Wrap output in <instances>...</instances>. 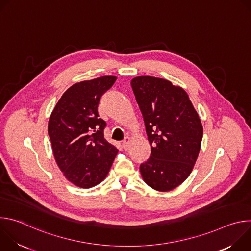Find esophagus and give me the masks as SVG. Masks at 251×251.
<instances>
[{
  "mask_svg": "<svg viewBox=\"0 0 251 251\" xmlns=\"http://www.w3.org/2000/svg\"><path fill=\"white\" fill-rule=\"evenodd\" d=\"M129 146H130V138L129 137H126L124 139V141L122 142V147L124 150H128L129 149Z\"/></svg>",
  "mask_w": 251,
  "mask_h": 251,
  "instance_id": "1",
  "label": "esophagus"
}]
</instances>
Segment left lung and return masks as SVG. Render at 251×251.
Returning a JSON list of instances; mask_svg holds the SVG:
<instances>
[{"instance_id": "1", "label": "left lung", "mask_w": 251, "mask_h": 251, "mask_svg": "<svg viewBox=\"0 0 251 251\" xmlns=\"http://www.w3.org/2000/svg\"><path fill=\"white\" fill-rule=\"evenodd\" d=\"M144 118L151 156L141 164L143 180L159 192L174 190L193 171L202 139V125L187 92L171 81L137 76L131 80Z\"/></svg>"}]
</instances>
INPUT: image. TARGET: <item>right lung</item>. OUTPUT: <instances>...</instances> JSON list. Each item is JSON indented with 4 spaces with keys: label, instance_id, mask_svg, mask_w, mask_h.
I'll list each match as a JSON object with an SVG mask.
<instances>
[{
    "label": "right lung",
    "instance_id": "add662e5",
    "mask_svg": "<svg viewBox=\"0 0 251 251\" xmlns=\"http://www.w3.org/2000/svg\"><path fill=\"white\" fill-rule=\"evenodd\" d=\"M116 76H101L71 85L49 120V136L57 166L75 186L89 189L108 174L118 149L104 139L106 123L98 118L102 94Z\"/></svg>",
    "mask_w": 251,
    "mask_h": 251
}]
</instances>
